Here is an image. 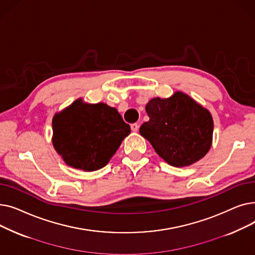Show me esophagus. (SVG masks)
<instances>
[{
    "instance_id": "1",
    "label": "esophagus",
    "mask_w": 255,
    "mask_h": 255,
    "mask_svg": "<svg viewBox=\"0 0 255 255\" xmlns=\"http://www.w3.org/2000/svg\"><path fill=\"white\" fill-rule=\"evenodd\" d=\"M138 128H139L138 123H133V124H131V130H132L133 132H136V131L138 130Z\"/></svg>"
}]
</instances>
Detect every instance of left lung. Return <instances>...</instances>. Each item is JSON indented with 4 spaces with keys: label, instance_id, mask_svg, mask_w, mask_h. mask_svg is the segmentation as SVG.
Here are the masks:
<instances>
[{
    "label": "left lung",
    "instance_id": "obj_1",
    "mask_svg": "<svg viewBox=\"0 0 255 255\" xmlns=\"http://www.w3.org/2000/svg\"><path fill=\"white\" fill-rule=\"evenodd\" d=\"M145 112L150 120L140 126V135L169 165L189 166L211 149L212 115L187 94L177 91L168 98H153Z\"/></svg>",
    "mask_w": 255,
    "mask_h": 255
}]
</instances>
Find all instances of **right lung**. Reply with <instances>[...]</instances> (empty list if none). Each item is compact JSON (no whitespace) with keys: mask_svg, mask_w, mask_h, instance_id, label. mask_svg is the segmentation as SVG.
Wrapping results in <instances>:
<instances>
[{"mask_svg":"<svg viewBox=\"0 0 255 255\" xmlns=\"http://www.w3.org/2000/svg\"><path fill=\"white\" fill-rule=\"evenodd\" d=\"M130 131L115 107L79 98L53 116L51 141L67 165L94 171L110 162Z\"/></svg>","mask_w":255,"mask_h":255,"instance_id":"right-lung-1","label":"right lung"}]
</instances>
